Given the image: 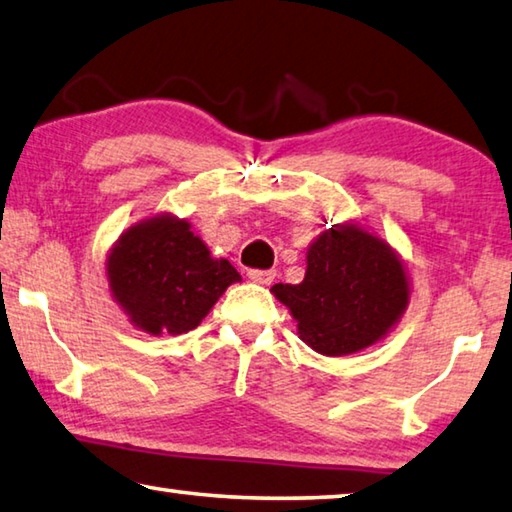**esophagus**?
Returning a JSON list of instances; mask_svg holds the SVG:
<instances>
[{"mask_svg":"<svg viewBox=\"0 0 512 512\" xmlns=\"http://www.w3.org/2000/svg\"><path fill=\"white\" fill-rule=\"evenodd\" d=\"M249 279L258 285H270L276 279L274 270H249Z\"/></svg>","mask_w":512,"mask_h":512,"instance_id":"obj_1","label":"esophagus"}]
</instances>
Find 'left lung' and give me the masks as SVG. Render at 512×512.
Listing matches in <instances>:
<instances>
[{
  "label": "left lung",
  "instance_id": "obj_1",
  "mask_svg": "<svg viewBox=\"0 0 512 512\" xmlns=\"http://www.w3.org/2000/svg\"><path fill=\"white\" fill-rule=\"evenodd\" d=\"M299 285L272 292L297 319L299 337L328 357L353 355L387 337L409 306L405 265L360 224H333L308 247Z\"/></svg>",
  "mask_w": 512,
  "mask_h": 512
}]
</instances>
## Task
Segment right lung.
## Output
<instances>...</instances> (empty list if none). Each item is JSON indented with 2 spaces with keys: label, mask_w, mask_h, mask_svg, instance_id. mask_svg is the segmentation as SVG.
<instances>
[{
  "label": "right lung",
  "mask_w": 512,
  "mask_h": 512,
  "mask_svg": "<svg viewBox=\"0 0 512 512\" xmlns=\"http://www.w3.org/2000/svg\"><path fill=\"white\" fill-rule=\"evenodd\" d=\"M105 270L114 301L150 335L197 328L224 290L240 281L236 267L213 258L191 224L170 213L123 231Z\"/></svg>",
  "instance_id": "1"
}]
</instances>
